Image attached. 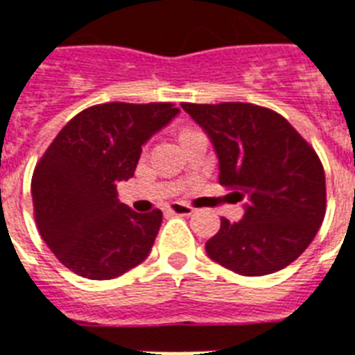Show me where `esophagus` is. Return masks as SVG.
I'll return each mask as SVG.
<instances>
[{
	"mask_svg": "<svg viewBox=\"0 0 355 355\" xmlns=\"http://www.w3.org/2000/svg\"><path fill=\"white\" fill-rule=\"evenodd\" d=\"M167 211L173 214V216H191L193 208L189 205H184V202H171V205L167 206Z\"/></svg>",
	"mask_w": 355,
	"mask_h": 355,
	"instance_id": "esophagus-1",
	"label": "esophagus"
}]
</instances>
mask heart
<instances>
[{
  "label": "heart",
  "mask_w": 355,
  "mask_h": 355,
  "mask_svg": "<svg viewBox=\"0 0 355 355\" xmlns=\"http://www.w3.org/2000/svg\"><path fill=\"white\" fill-rule=\"evenodd\" d=\"M186 130H189V128H184V130H182V132H186Z\"/></svg>",
  "instance_id": "1"
}]
</instances>
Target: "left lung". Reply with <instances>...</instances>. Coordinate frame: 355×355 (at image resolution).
Instances as JSON below:
<instances>
[{"instance_id": "left-lung-1", "label": "left lung", "mask_w": 355, "mask_h": 355, "mask_svg": "<svg viewBox=\"0 0 355 355\" xmlns=\"http://www.w3.org/2000/svg\"><path fill=\"white\" fill-rule=\"evenodd\" d=\"M219 158V184L247 197L241 221L223 217L206 241L214 261L243 276L293 263L324 221V167L315 149L275 110L252 103H182Z\"/></svg>"}]
</instances>
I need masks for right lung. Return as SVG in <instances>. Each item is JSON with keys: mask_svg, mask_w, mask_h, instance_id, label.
<instances>
[{"mask_svg": "<svg viewBox=\"0 0 355 355\" xmlns=\"http://www.w3.org/2000/svg\"><path fill=\"white\" fill-rule=\"evenodd\" d=\"M177 114L173 103L94 105L42 155L31 180L36 227L75 275L110 280L147 258L162 211L136 214L116 188L136 171L141 145Z\"/></svg>", "mask_w": 355, "mask_h": 355, "instance_id": "1", "label": "right lung"}]
</instances>
